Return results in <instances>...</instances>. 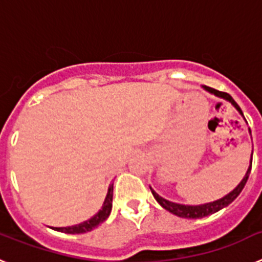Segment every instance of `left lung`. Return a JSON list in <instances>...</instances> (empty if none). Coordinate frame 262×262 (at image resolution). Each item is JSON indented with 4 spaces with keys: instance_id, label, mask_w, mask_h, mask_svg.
Here are the masks:
<instances>
[{
    "instance_id": "obj_1",
    "label": "left lung",
    "mask_w": 262,
    "mask_h": 262,
    "mask_svg": "<svg viewBox=\"0 0 262 262\" xmlns=\"http://www.w3.org/2000/svg\"><path fill=\"white\" fill-rule=\"evenodd\" d=\"M202 88L206 90V92H209L210 94H214V96L217 97V98H223V99H226V101H228V102H230L231 105L236 108V110L239 111V114L244 118V114H243L242 108H240L239 105H237V103L233 101V98L230 96V94L223 93V92H219V90H215V89H212V88L206 86V85H203ZM244 120H245V118H244ZM245 122H247V120H245ZM248 129H249V134H251V128H248ZM252 156H253V151H252L251 163H249L248 169H247V173H245V176L243 177L242 181L239 182V185H237V186H236L232 191H230V193L226 194V195L222 196V198H219V200L212 201V202L202 203V205H182V203H176V202H172V201H168V200H165V198H163V196L159 195V194H157L151 186L149 187H151L152 194H154L155 200L159 202V205L161 206L163 209H165L166 211L172 212L173 215H177V216H180V217H186V219H200V217L209 216V215L214 214V212H217L219 210L227 207V206L230 205V203H232L233 201L237 198V195L242 193V190L244 189L245 184H247V181H248L249 173H251Z\"/></svg>"
}]
</instances>
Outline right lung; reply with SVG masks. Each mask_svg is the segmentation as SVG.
I'll list each match as a JSON object with an SVG mask.
<instances>
[{
    "mask_svg": "<svg viewBox=\"0 0 262 262\" xmlns=\"http://www.w3.org/2000/svg\"><path fill=\"white\" fill-rule=\"evenodd\" d=\"M113 190H114V184H110L102 207H101V210H99L96 215H93V216L90 217V219H88V221L82 222V223L80 224H76V226L51 227V228H53L55 231H59V232L71 233V235L89 232V231L97 228V227H98L101 223H103V222L108 217V215H110L111 209H113Z\"/></svg>",
    "mask_w": 262,
    "mask_h": 262,
    "instance_id": "add662e5",
    "label": "right lung"
}]
</instances>
